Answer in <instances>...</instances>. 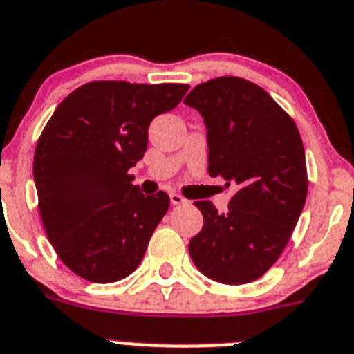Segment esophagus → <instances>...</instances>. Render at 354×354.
<instances>
[{
    "label": "esophagus",
    "mask_w": 354,
    "mask_h": 354,
    "mask_svg": "<svg viewBox=\"0 0 354 354\" xmlns=\"http://www.w3.org/2000/svg\"><path fill=\"white\" fill-rule=\"evenodd\" d=\"M169 198H171V203L172 205H183V203H187L185 198H183L182 194H178V192H171V194H169Z\"/></svg>",
    "instance_id": "34e87169"
}]
</instances>
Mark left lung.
I'll use <instances>...</instances> for the list:
<instances>
[{
    "mask_svg": "<svg viewBox=\"0 0 354 354\" xmlns=\"http://www.w3.org/2000/svg\"><path fill=\"white\" fill-rule=\"evenodd\" d=\"M183 102L203 117L209 174L237 187L227 212L196 201L203 228L189 254L212 281L252 283L283 254L304 209L308 171L299 129L263 88L241 77L201 82Z\"/></svg>",
    "mask_w": 354,
    "mask_h": 354,
    "instance_id": "left-lung-1",
    "label": "left lung"
}]
</instances>
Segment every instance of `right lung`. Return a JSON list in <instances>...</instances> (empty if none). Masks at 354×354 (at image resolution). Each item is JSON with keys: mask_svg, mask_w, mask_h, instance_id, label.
Masks as SVG:
<instances>
[{"mask_svg": "<svg viewBox=\"0 0 354 354\" xmlns=\"http://www.w3.org/2000/svg\"><path fill=\"white\" fill-rule=\"evenodd\" d=\"M187 84L93 81L53 111L34 154L44 230L79 277L108 284L142 263L169 196H144L129 169L144 158L156 115L174 109Z\"/></svg>", "mask_w": 354, "mask_h": 354, "instance_id": "obj_1", "label": "right lung"}]
</instances>
